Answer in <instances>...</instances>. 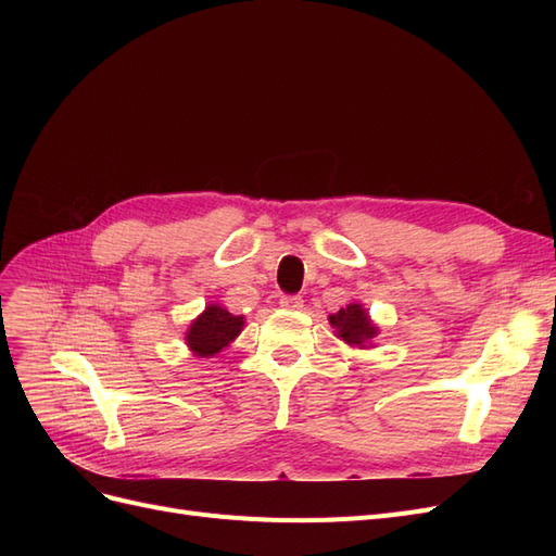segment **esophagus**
<instances>
[{
	"label": "esophagus",
	"mask_w": 556,
	"mask_h": 556,
	"mask_svg": "<svg viewBox=\"0 0 556 556\" xmlns=\"http://www.w3.org/2000/svg\"><path fill=\"white\" fill-rule=\"evenodd\" d=\"M280 306L285 311H299L301 306H304V299H301L299 294H285V296H280Z\"/></svg>",
	"instance_id": "1"
}]
</instances>
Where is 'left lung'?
I'll list each match as a JSON object with an SVG mask.
<instances>
[{
  "mask_svg": "<svg viewBox=\"0 0 556 556\" xmlns=\"http://www.w3.org/2000/svg\"><path fill=\"white\" fill-rule=\"evenodd\" d=\"M329 325L336 329V336L345 341L350 348L374 345L378 327L371 323L366 308L362 304H348L339 313L329 315Z\"/></svg>",
  "mask_w": 556,
  "mask_h": 556,
  "instance_id": "1",
  "label": "left lung"
}]
</instances>
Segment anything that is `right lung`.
Wrapping results in <instances>:
<instances>
[{
    "instance_id": "1",
    "label": "right lung",
    "mask_w": 556,
    "mask_h": 556,
    "mask_svg": "<svg viewBox=\"0 0 556 556\" xmlns=\"http://www.w3.org/2000/svg\"><path fill=\"white\" fill-rule=\"evenodd\" d=\"M243 329V315H231L227 308L211 304L201 313L185 336V343L197 357H215Z\"/></svg>"
}]
</instances>
